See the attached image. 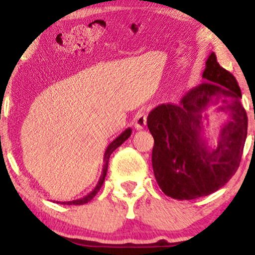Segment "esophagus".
Segmentation results:
<instances>
[{
	"label": "esophagus",
	"mask_w": 255,
	"mask_h": 255,
	"mask_svg": "<svg viewBox=\"0 0 255 255\" xmlns=\"http://www.w3.org/2000/svg\"><path fill=\"white\" fill-rule=\"evenodd\" d=\"M146 124H147V111L145 109H140L134 116V126L137 130L144 129Z\"/></svg>",
	"instance_id": "obj_1"
}]
</instances>
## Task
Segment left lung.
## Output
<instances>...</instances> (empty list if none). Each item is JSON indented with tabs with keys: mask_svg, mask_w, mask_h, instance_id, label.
<instances>
[{
	"mask_svg": "<svg viewBox=\"0 0 255 255\" xmlns=\"http://www.w3.org/2000/svg\"><path fill=\"white\" fill-rule=\"evenodd\" d=\"M203 84L178 104H160L148 114L154 139L152 166L158 186L172 199L192 200L218 191L238 170L247 137L248 119L233 74L210 54ZM221 103V105L218 104ZM213 105L228 114L213 148L203 137L204 110Z\"/></svg>",
	"mask_w": 255,
	"mask_h": 255,
	"instance_id": "8db88e82",
	"label": "left lung"
}]
</instances>
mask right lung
<instances>
[{"label": "right lung", "instance_id": "1", "mask_svg": "<svg viewBox=\"0 0 255 255\" xmlns=\"http://www.w3.org/2000/svg\"><path fill=\"white\" fill-rule=\"evenodd\" d=\"M131 134V129L130 128H127L125 131H122L120 135L116 137L114 141H111L109 145H108L107 150H105V153H104V158H103V162H104V165H103V171H102V175H101V178H99L97 186L95 187V189H93L92 192L89 193V194L86 195V197L81 198V199H78V200H73V201H66V203H61L63 205H84L86 203H89V201L92 200L93 198L96 197V194L99 192V189H101V187L103 186V182L105 180V176H107V171H108V163H109V158L111 156V153H113L114 151L116 150V148L119 147V146H121L126 140L128 139V137L130 136Z\"/></svg>", "mask_w": 255, "mask_h": 255}]
</instances>
